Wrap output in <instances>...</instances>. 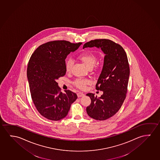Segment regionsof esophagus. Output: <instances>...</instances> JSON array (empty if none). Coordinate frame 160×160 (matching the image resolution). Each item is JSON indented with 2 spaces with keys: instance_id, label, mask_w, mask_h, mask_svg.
<instances>
[{
  "instance_id": "esophagus-1",
  "label": "esophagus",
  "mask_w": 160,
  "mask_h": 160,
  "mask_svg": "<svg viewBox=\"0 0 160 160\" xmlns=\"http://www.w3.org/2000/svg\"><path fill=\"white\" fill-rule=\"evenodd\" d=\"M77 95L78 96V98H80V97H82V96H84V93H82V92H78V93H77Z\"/></svg>"
}]
</instances>
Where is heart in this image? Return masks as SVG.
<instances>
[{"mask_svg":"<svg viewBox=\"0 0 160 160\" xmlns=\"http://www.w3.org/2000/svg\"><path fill=\"white\" fill-rule=\"evenodd\" d=\"M80 60L84 62L88 68H92L97 61V58L95 55L90 52H85L79 56ZM74 61L71 58H68L65 62V68L67 72L70 71ZM90 83V81L88 79H78L74 81V84L80 89H84L88 84Z\"/></svg>","mask_w":160,"mask_h":160,"instance_id":"1","label":"heart"}]
</instances>
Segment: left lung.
Segmentation results:
<instances>
[{
    "instance_id": "1",
    "label": "left lung",
    "mask_w": 160,
    "mask_h": 160,
    "mask_svg": "<svg viewBox=\"0 0 160 160\" xmlns=\"http://www.w3.org/2000/svg\"><path fill=\"white\" fill-rule=\"evenodd\" d=\"M100 48L105 54L101 74L96 85L98 90L103 91L100 98L86 94L91 102L86 108L88 115L96 120H105L114 115L122 106L128 91L130 68L123 48L110 40L95 39L85 43V48Z\"/></svg>"
}]
</instances>
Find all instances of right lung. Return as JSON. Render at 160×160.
<instances>
[{
  "label": "right lung",
  "instance_id": "add662e5",
  "mask_svg": "<svg viewBox=\"0 0 160 160\" xmlns=\"http://www.w3.org/2000/svg\"><path fill=\"white\" fill-rule=\"evenodd\" d=\"M81 44L65 40L48 42L38 47L30 58L27 78L32 101L44 118L59 121L67 116L78 96L70 90L60 91L57 80L66 74L65 59Z\"/></svg>",
  "mask_w": 160,
  "mask_h": 160
}]
</instances>
